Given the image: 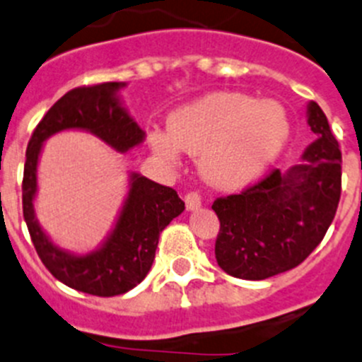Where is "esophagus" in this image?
Returning a JSON list of instances; mask_svg holds the SVG:
<instances>
[{"instance_id": "1", "label": "esophagus", "mask_w": 362, "mask_h": 362, "mask_svg": "<svg viewBox=\"0 0 362 362\" xmlns=\"http://www.w3.org/2000/svg\"><path fill=\"white\" fill-rule=\"evenodd\" d=\"M185 207L187 211H197V209L202 207V197L198 192H189L185 197Z\"/></svg>"}]
</instances>
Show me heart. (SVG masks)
<instances>
[{
    "label": "heart",
    "instance_id": "obj_1",
    "mask_svg": "<svg viewBox=\"0 0 362 362\" xmlns=\"http://www.w3.org/2000/svg\"><path fill=\"white\" fill-rule=\"evenodd\" d=\"M291 137L288 110L279 101H257L235 90H216L182 105L164 130L148 135L151 151L175 162L180 151L197 155L204 180L235 189L261 177Z\"/></svg>",
    "mask_w": 362,
    "mask_h": 362
}]
</instances>
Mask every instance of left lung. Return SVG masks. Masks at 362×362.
<instances>
[{
	"instance_id": "left-lung-1",
	"label": "left lung",
	"mask_w": 362,
	"mask_h": 362,
	"mask_svg": "<svg viewBox=\"0 0 362 362\" xmlns=\"http://www.w3.org/2000/svg\"><path fill=\"white\" fill-rule=\"evenodd\" d=\"M305 114L316 139L298 164L212 204L221 223L216 261L228 275L264 280L293 269L329 230L341 197V151L320 105L309 101Z\"/></svg>"
}]
</instances>
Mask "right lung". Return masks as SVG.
Returning <instances> with one entry per match:
<instances>
[{"mask_svg":"<svg viewBox=\"0 0 362 362\" xmlns=\"http://www.w3.org/2000/svg\"><path fill=\"white\" fill-rule=\"evenodd\" d=\"M124 87V82H107L69 90L40 119L26 148L23 216L33 246L57 280L96 296L121 295L143 282L153 264L158 235L185 209L175 189L132 171L116 221L94 250L71 252L62 248L40 227L33 205L39 191L37 168L44 143L52 135L82 130L117 153H127L144 143L146 134L121 100L119 93Z\"/></svg>","mask_w":362,"mask_h":362,"instance_id":"obj_1","label":"right lung"}]
</instances>
